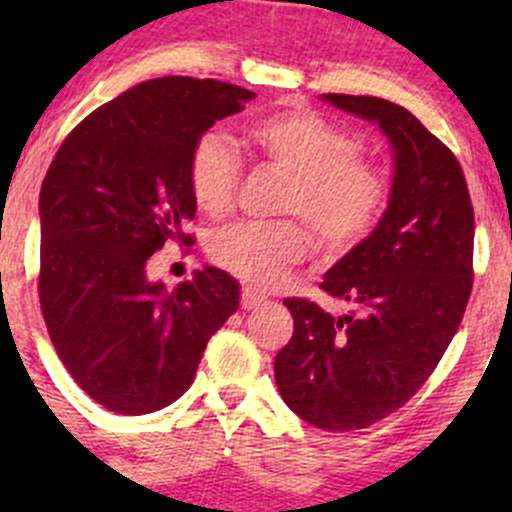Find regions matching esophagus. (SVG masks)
Returning a JSON list of instances; mask_svg holds the SVG:
<instances>
[{
    "mask_svg": "<svg viewBox=\"0 0 512 512\" xmlns=\"http://www.w3.org/2000/svg\"><path fill=\"white\" fill-rule=\"evenodd\" d=\"M262 302H265V299H262L257 292H252V289H247V287L242 289V297H240L242 309H255V307H260Z\"/></svg>",
    "mask_w": 512,
    "mask_h": 512,
    "instance_id": "obj_1",
    "label": "esophagus"
}]
</instances>
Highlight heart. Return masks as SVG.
Here are the masks:
<instances>
[{
	"label": "heart",
	"instance_id": "b5f03b06",
	"mask_svg": "<svg viewBox=\"0 0 512 512\" xmlns=\"http://www.w3.org/2000/svg\"><path fill=\"white\" fill-rule=\"evenodd\" d=\"M247 136L272 165L289 173L282 213L302 215L322 250H352L384 213L389 200L384 173L356 158L359 141L312 108L270 113L252 123ZM237 183L235 146L223 133H203L188 158V188L200 213L225 215ZM307 252V230L292 220L227 225L208 242L215 265L257 289L275 287Z\"/></svg>",
	"mask_w": 512,
	"mask_h": 512
}]
</instances>
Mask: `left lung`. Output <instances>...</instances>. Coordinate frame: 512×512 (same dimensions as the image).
Listing matches in <instances>:
<instances>
[{
    "mask_svg": "<svg viewBox=\"0 0 512 512\" xmlns=\"http://www.w3.org/2000/svg\"><path fill=\"white\" fill-rule=\"evenodd\" d=\"M389 138L394 180L374 232L324 275L347 307L289 297L292 339L275 359L282 399L324 431H356L406 404L451 344L473 287V205L456 156L404 106L324 94Z\"/></svg>",
    "mask_w": 512,
    "mask_h": 512,
    "instance_id": "obj_1",
    "label": "left lung"
}]
</instances>
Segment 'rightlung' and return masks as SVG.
Segmentation results:
<instances>
[{"instance_id": "add662e5", "label": "right lung", "mask_w": 512, "mask_h": 512, "mask_svg": "<svg viewBox=\"0 0 512 512\" xmlns=\"http://www.w3.org/2000/svg\"><path fill=\"white\" fill-rule=\"evenodd\" d=\"M250 98L215 79L143 81L86 116L46 170L41 314L69 374L108 411L141 416L180 399L237 312L240 285L218 267L170 292L146 270L165 242H193L190 151Z\"/></svg>"}]
</instances>
